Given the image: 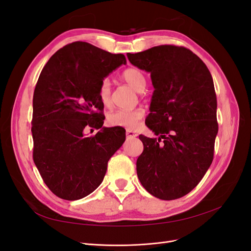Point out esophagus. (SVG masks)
Returning <instances> with one entry per match:
<instances>
[{
	"mask_svg": "<svg viewBox=\"0 0 251 251\" xmlns=\"http://www.w3.org/2000/svg\"><path fill=\"white\" fill-rule=\"evenodd\" d=\"M126 137H127V138H134V137H137V136H138V134H137V133H136L135 131L130 130V128H126Z\"/></svg>",
	"mask_w": 251,
	"mask_h": 251,
	"instance_id": "esophagus-1",
	"label": "esophagus"
}]
</instances>
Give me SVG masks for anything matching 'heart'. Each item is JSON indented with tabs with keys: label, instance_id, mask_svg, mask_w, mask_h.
I'll list each match as a JSON object with an SVG mask.
<instances>
[{
	"label": "heart",
	"instance_id": "b5f03b06",
	"mask_svg": "<svg viewBox=\"0 0 251 251\" xmlns=\"http://www.w3.org/2000/svg\"><path fill=\"white\" fill-rule=\"evenodd\" d=\"M121 78L127 82L137 92H142L147 87V77L138 68L131 67L121 73ZM98 100L103 104L108 105L111 101V87L108 79L101 80L98 87ZM142 109L134 110H115L108 115V123L113 126H123L126 128H135L143 117Z\"/></svg>",
	"mask_w": 251,
	"mask_h": 251
}]
</instances>
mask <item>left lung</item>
Wrapping results in <instances>:
<instances>
[{"label": "left lung", "instance_id": "left-lung-1", "mask_svg": "<svg viewBox=\"0 0 251 251\" xmlns=\"http://www.w3.org/2000/svg\"><path fill=\"white\" fill-rule=\"evenodd\" d=\"M126 56L151 73L155 90L146 125L160 136L139 135L143 151L136 162L138 179L156 198L179 199L198 185L214 159V80L202 59L185 47L161 45Z\"/></svg>", "mask_w": 251, "mask_h": 251}]
</instances>
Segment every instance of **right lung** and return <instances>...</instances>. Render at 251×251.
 Listing matches in <instances>:
<instances>
[{"label":"right lung","instance_id":"1","mask_svg":"<svg viewBox=\"0 0 251 251\" xmlns=\"http://www.w3.org/2000/svg\"><path fill=\"white\" fill-rule=\"evenodd\" d=\"M126 65L86 42L56 51L40 74L33 93V161L50 191L64 200L83 198L100 185L109 159L126 140L124 127H104L98 87ZM100 128L87 138L84 131Z\"/></svg>","mask_w":251,"mask_h":251}]
</instances>
